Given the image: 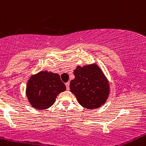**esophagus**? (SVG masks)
Wrapping results in <instances>:
<instances>
[{
    "instance_id": "esophagus-1",
    "label": "esophagus",
    "mask_w": 146,
    "mask_h": 146,
    "mask_svg": "<svg viewBox=\"0 0 146 146\" xmlns=\"http://www.w3.org/2000/svg\"><path fill=\"white\" fill-rule=\"evenodd\" d=\"M69 86H70L69 82H67V83H66V86L67 90H68V89H69Z\"/></svg>"
}]
</instances>
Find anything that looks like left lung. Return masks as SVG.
I'll return each mask as SVG.
<instances>
[{
  "label": "left lung",
  "mask_w": 146,
  "mask_h": 146,
  "mask_svg": "<svg viewBox=\"0 0 146 146\" xmlns=\"http://www.w3.org/2000/svg\"><path fill=\"white\" fill-rule=\"evenodd\" d=\"M70 90L80 105L86 109L98 108L105 104L110 94V84L102 70L96 64L78 66Z\"/></svg>",
  "instance_id": "left-lung-1"
}]
</instances>
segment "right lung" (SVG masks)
<instances>
[{
    "label": "right lung",
    "mask_w": 146,
    "mask_h": 146,
    "mask_svg": "<svg viewBox=\"0 0 146 146\" xmlns=\"http://www.w3.org/2000/svg\"><path fill=\"white\" fill-rule=\"evenodd\" d=\"M66 90L57 73L41 71L30 77L26 86V96L30 105L37 110H46L52 106L56 97Z\"/></svg>",
    "instance_id": "obj_1"
}]
</instances>
